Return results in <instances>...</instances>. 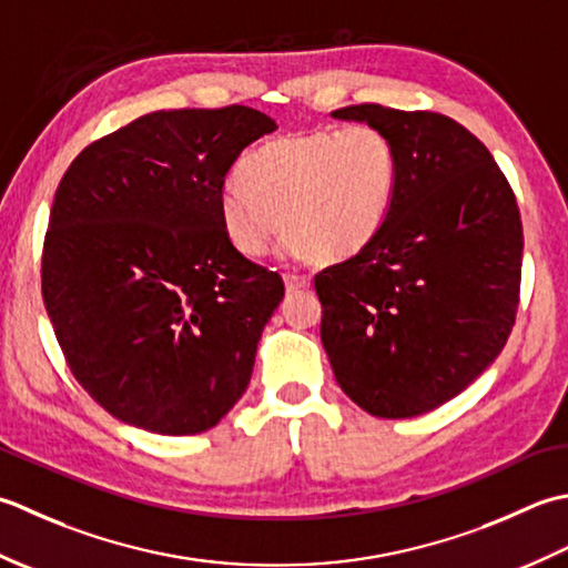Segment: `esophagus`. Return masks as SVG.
Here are the masks:
<instances>
[{"label":"esophagus","mask_w":568,"mask_h":568,"mask_svg":"<svg viewBox=\"0 0 568 568\" xmlns=\"http://www.w3.org/2000/svg\"><path fill=\"white\" fill-rule=\"evenodd\" d=\"M284 284L288 292H298V288H308L311 280L306 274H284Z\"/></svg>","instance_id":"1"}]
</instances>
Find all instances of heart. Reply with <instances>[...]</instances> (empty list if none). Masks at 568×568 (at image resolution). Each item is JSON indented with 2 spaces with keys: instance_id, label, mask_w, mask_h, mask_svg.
I'll return each mask as SVG.
<instances>
[{
  "instance_id": "b5f03b06",
  "label": "heart",
  "mask_w": 568,
  "mask_h": 568,
  "mask_svg": "<svg viewBox=\"0 0 568 568\" xmlns=\"http://www.w3.org/2000/svg\"><path fill=\"white\" fill-rule=\"evenodd\" d=\"M397 191V149L373 124L272 139L240 166L220 195L230 245L260 257L272 240L318 264L355 257L385 225Z\"/></svg>"
}]
</instances>
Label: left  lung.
<instances>
[{
    "instance_id": "1",
    "label": "left lung",
    "mask_w": 568,
    "mask_h": 568,
    "mask_svg": "<svg viewBox=\"0 0 568 568\" xmlns=\"http://www.w3.org/2000/svg\"><path fill=\"white\" fill-rule=\"evenodd\" d=\"M397 149V191L377 237L314 276L321 341L357 407L407 419L460 395L515 326L523 220L493 154L432 110L351 105Z\"/></svg>"
}]
</instances>
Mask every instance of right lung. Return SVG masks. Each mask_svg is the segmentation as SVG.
<instances>
[{
  "mask_svg": "<svg viewBox=\"0 0 568 568\" xmlns=\"http://www.w3.org/2000/svg\"><path fill=\"white\" fill-rule=\"evenodd\" d=\"M260 110H159L88 144L58 183L41 294L73 377L114 419L191 436L250 385L276 272L230 245L220 195Z\"/></svg>",
  "mask_w": 568,
  "mask_h": 568,
  "instance_id": "add662e5",
  "label": "right lung"
}]
</instances>
